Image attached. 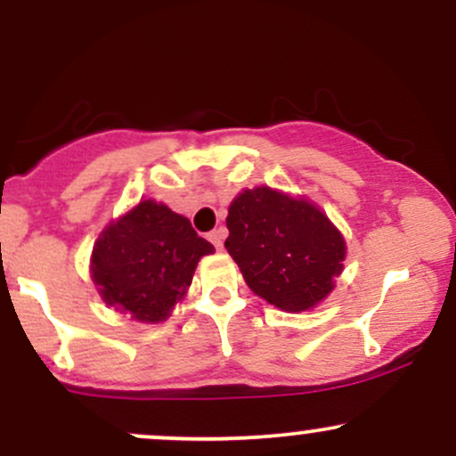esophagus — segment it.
<instances>
[{"mask_svg":"<svg viewBox=\"0 0 456 456\" xmlns=\"http://www.w3.org/2000/svg\"><path fill=\"white\" fill-rule=\"evenodd\" d=\"M224 235H227V232H224V227H218L214 229V232L208 235L210 238V242L216 246V250H223V242H224Z\"/></svg>","mask_w":456,"mask_h":456,"instance_id":"esophagus-1","label":"esophagus"}]
</instances>
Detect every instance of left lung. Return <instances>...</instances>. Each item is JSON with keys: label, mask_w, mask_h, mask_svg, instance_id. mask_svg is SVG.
Wrapping results in <instances>:
<instances>
[{"label": "left lung", "mask_w": 456, "mask_h": 456, "mask_svg": "<svg viewBox=\"0 0 456 456\" xmlns=\"http://www.w3.org/2000/svg\"><path fill=\"white\" fill-rule=\"evenodd\" d=\"M232 255L246 285L287 313L315 308L343 272V233L315 203L270 186L246 188L227 216Z\"/></svg>", "instance_id": "8db88e82"}]
</instances>
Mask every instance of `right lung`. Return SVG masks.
Returning <instances> with one entry per match:
<instances>
[{
  "label": "right lung",
  "instance_id": "right-lung-1",
  "mask_svg": "<svg viewBox=\"0 0 456 456\" xmlns=\"http://www.w3.org/2000/svg\"><path fill=\"white\" fill-rule=\"evenodd\" d=\"M214 253L191 221L143 199L102 229L90 272L104 305L141 323H159L184 300L199 259Z\"/></svg>",
  "mask_w": 456,
  "mask_h": 456
}]
</instances>
